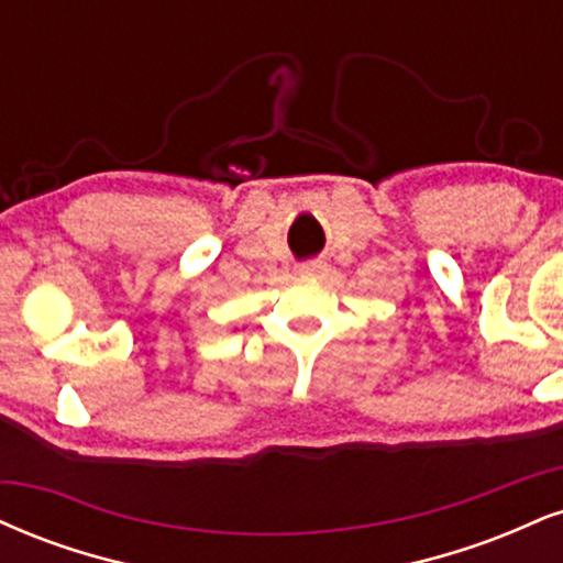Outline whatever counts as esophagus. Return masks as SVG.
I'll return each mask as SVG.
<instances>
[{"mask_svg": "<svg viewBox=\"0 0 563 563\" xmlns=\"http://www.w3.org/2000/svg\"><path fill=\"white\" fill-rule=\"evenodd\" d=\"M324 269V262L322 260H309V262H301L299 264V273L303 277H317Z\"/></svg>", "mask_w": 563, "mask_h": 563, "instance_id": "obj_1", "label": "esophagus"}]
</instances>
